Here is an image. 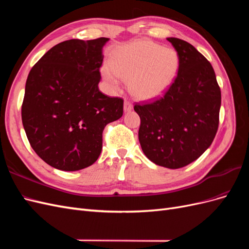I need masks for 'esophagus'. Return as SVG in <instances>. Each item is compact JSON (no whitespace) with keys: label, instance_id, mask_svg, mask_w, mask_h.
Wrapping results in <instances>:
<instances>
[{"label":"esophagus","instance_id":"34e87169","mask_svg":"<svg viewBox=\"0 0 249 249\" xmlns=\"http://www.w3.org/2000/svg\"><path fill=\"white\" fill-rule=\"evenodd\" d=\"M124 111H125V112H129V111H131V110L133 109V105H132V103H131L130 101L124 100Z\"/></svg>","mask_w":249,"mask_h":249}]
</instances>
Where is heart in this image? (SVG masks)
I'll return each mask as SVG.
<instances>
[{
    "mask_svg": "<svg viewBox=\"0 0 249 249\" xmlns=\"http://www.w3.org/2000/svg\"><path fill=\"white\" fill-rule=\"evenodd\" d=\"M179 67L178 53L148 40H137L119 48L111 64L103 66V76L114 90L122 87V79L130 80L132 94L147 101L167 91Z\"/></svg>",
    "mask_w": 249,
    "mask_h": 249,
    "instance_id": "obj_1",
    "label": "heart"
}]
</instances>
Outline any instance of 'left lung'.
Wrapping results in <instances>:
<instances>
[{"mask_svg":"<svg viewBox=\"0 0 249 249\" xmlns=\"http://www.w3.org/2000/svg\"><path fill=\"white\" fill-rule=\"evenodd\" d=\"M179 59L178 76L161 99L136 104L138 137L153 163L178 169L212 144L219 124L221 91L212 65L185 40L169 37Z\"/></svg>","mask_w":249,"mask_h":249,"instance_id":"obj_1","label":"left lung"}]
</instances>
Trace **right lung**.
I'll use <instances>...</instances> for the list:
<instances>
[{
  "instance_id": "obj_1",
  "label": "right lung",
  "mask_w": 249,
  "mask_h": 249,
  "mask_svg": "<svg viewBox=\"0 0 249 249\" xmlns=\"http://www.w3.org/2000/svg\"><path fill=\"white\" fill-rule=\"evenodd\" d=\"M108 40L60 42L29 72L22 125L34 152L52 167L77 171L92 165L102 152L105 126L123 116L124 100L99 89Z\"/></svg>"
}]
</instances>
